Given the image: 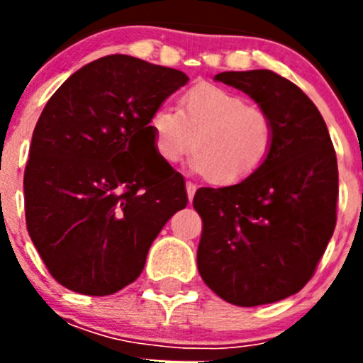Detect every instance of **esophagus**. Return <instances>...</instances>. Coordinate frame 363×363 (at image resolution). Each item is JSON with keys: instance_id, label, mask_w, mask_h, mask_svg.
Here are the masks:
<instances>
[{"instance_id": "1", "label": "esophagus", "mask_w": 363, "mask_h": 363, "mask_svg": "<svg viewBox=\"0 0 363 363\" xmlns=\"http://www.w3.org/2000/svg\"><path fill=\"white\" fill-rule=\"evenodd\" d=\"M185 189H187L189 201H192V198H194V192H196V185L191 184V182H187V184H185Z\"/></svg>"}]
</instances>
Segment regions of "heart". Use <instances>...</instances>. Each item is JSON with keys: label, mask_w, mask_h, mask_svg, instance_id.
<instances>
[{"label": "heart", "mask_w": 363, "mask_h": 363, "mask_svg": "<svg viewBox=\"0 0 363 363\" xmlns=\"http://www.w3.org/2000/svg\"><path fill=\"white\" fill-rule=\"evenodd\" d=\"M149 130L156 154L178 163L191 150V167L216 185L240 184L271 154L277 127L267 111L223 86L200 83L179 96L176 112L154 108Z\"/></svg>", "instance_id": "b5f03b06"}]
</instances>
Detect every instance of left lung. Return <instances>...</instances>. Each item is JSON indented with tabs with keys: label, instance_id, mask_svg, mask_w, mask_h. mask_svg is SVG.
<instances>
[{
	"label": "left lung",
	"instance_id": "1",
	"mask_svg": "<svg viewBox=\"0 0 363 363\" xmlns=\"http://www.w3.org/2000/svg\"><path fill=\"white\" fill-rule=\"evenodd\" d=\"M216 82L251 96L277 134L255 174L229 187H201L198 271L229 303L255 307L296 294L313 278L335 233L338 163L316 105L272 70L220 72Z\"/></svg>",
	"mask_w": 363,
	"mask_h": 363
}]
</instances>
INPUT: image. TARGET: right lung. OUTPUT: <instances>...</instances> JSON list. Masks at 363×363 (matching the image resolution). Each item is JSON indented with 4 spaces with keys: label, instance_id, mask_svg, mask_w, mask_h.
Listing matches in <instances>:
<instances>
[{
    "label": "right lung",
    "instance_id": "add662e5",
    "mask_svg": "<svg viewBox=\"0 0 363 363\" xmlns=\"http://www.w3.org/2000/svg\"><path fill=\"white\" fill-rule=\"evenodd\" d=\"M187 82L182 70L111 54L76 70L45 105L25 167V218L67 289L107 296L133 284L187 205L184 176L156 154L149 130L154 108Z\"/></svg>",
    "mask_w": 363,
    "mask_h": 363
}]
</instances>
